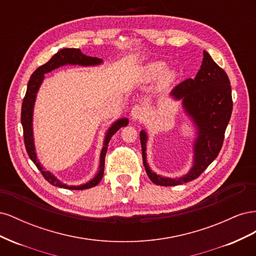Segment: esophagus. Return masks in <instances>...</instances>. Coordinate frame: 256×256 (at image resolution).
<instances>
[{
	"mask_svg": "<svg viewBox=\"0 0 256 256\" xmlns=\"http://www.w3.org/2000/svg\"><path fill=\"white\" fill-rule=\"evenodd\" d=\"M131 116L134 120H142L145 116V109L141 104L134 106L132 110H131Z\"/></svg>",
	"mask_w": 256,
	"mask_h": 256,
	"instance_id": "obj_1",
	"label": "esophagus"
}]
</instances>
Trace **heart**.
<instances>
[{
    "label": "heart",
    "mask_w": 256,
    "mask_h": 256,
    "mask_svg": "<svg viewBox=\"0 0 256 256\" xmlns=\"http://www.w3.org/2000/svg\"><path fill=\"white\" fill-rule=\"evenodd\" d=\"M166 65L164 63V62H152V63L147 64L142 69V76L145 80L157 79L166 72ZM172 80H173L172 74H166V76H164L166 83L172 81Z\"/></svg>",
    "instance_id": "heart-1"
}]
</instances>
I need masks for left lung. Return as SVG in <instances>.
Here are the masks:
<instances>
[{"label":"left lung","mask_w":256,"mask_h":256,"mask_svg":"<svg viewBox=\"0 0 256 256\" xmlns=\"http://www.w3.org/2000/svg\"><path fill=\"white\" fill-rule=\"evenodd\" d=\"M171 95L175 99H182L186 112L198 127L194 166L187 175L177 180L154 174L146 162L147 136L145 131H141L140 140L146 173L154 184L160 186H178L188 182L205 171L221 150L224 134L233 110L228 76L206 51H204L202 65L196 78L187 79L176 85Z\"/></svg>","instance_id":"8db88e82"}]
</instances>
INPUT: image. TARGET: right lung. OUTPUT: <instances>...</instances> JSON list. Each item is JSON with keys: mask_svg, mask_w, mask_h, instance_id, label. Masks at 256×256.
I'll use <instances>...</instances> for the list:
<instances>
[{"mask_svg": "<svg viewBox=\"0 0 256 256\" xmlns=\"http://www.w3.org/2000/svg\"><path fill=\"white\" fill-rule=\"evenodd\" d=\"M102 62V58H92L88 56L83 54L79 49L74 48H65L60 49L58 53L54 54V56L47 62V63L38 67L36 70L32 74L30 78V81L28 83V88L26 96L23 98L22 108H21V124L23 128V138H24V145L28 152V154L30 159L34 162V164L40 170L42 176L44 177L46 180H48L51 184L56 186V187L60 188H65V189H70V190H84V189H90L92 187H95L102 180L104 176V158L108 150V144L111 140L113 134L118 132V130L122 127L127 126L128 120L127 118H122L118 122H115L112 127L109 129L106 132L104 144L102 147V154H100V166H99V171L97 175L92 178V180L86 184H81V186H66L63 184L60 180H58L56 177H54L50 172L44 171V168L40 166V162L37 160L36 152H35V147H34V140H33V129H32V116H33V108L36 94L40 88V84L44 80V74L50 72L53 69H56L60 66L72 64V65H82V66H90V65H98Z\"/></svg>", "mask_w": 256, "mask_h": 256, "instance_id": "right-lung-1", "label": "right lung"}]
</instances>
